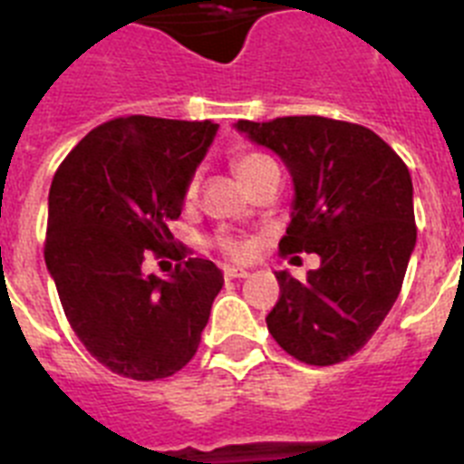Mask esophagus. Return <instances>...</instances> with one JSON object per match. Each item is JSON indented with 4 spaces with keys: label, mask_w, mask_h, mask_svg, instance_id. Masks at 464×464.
Instances as JSON below:
<instances>
[{
    "label": "esophagus",
    "mask_w": 464,
    "mask_h": 464,
    "mask_svg": "<svg viewBox=\"0 0 464 464\" xmlns=\"http://www.w3.org/2000/svg\"><path fill=\"white\" fill-rule=\"evenodd\" d=\"M251 272H246V269L239 267H225V278H248Z\"/></svg>",
    "instance_id": "1"
}]
</instances>
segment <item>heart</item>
I'll return each instance as SVG.
<instances>
[{
	"mask_svg": "<svg viewBox=\"0 0 464 464\" xmlns=\"http://www.w3.org/2000/svg\"><path fill=\"white\" fill-rule=\"evenodd\" d=\"M267 162H272V160L265 158V155L260 153H241L232 160V167H235V174L244 181V186H248V183L253 181V176H256L262 167L267 165ZM195 192H197V179H190V183H188L186 188V195L195 197ZM218 244L220 248L232 257H246L248 256V251H251L246 241L235 239V237H223Z\"/></svg>",
	"mask_w": 464,
	"mask_h": 464,
	"instance_id": "1",
	"label": "heart"
}]
</instances>
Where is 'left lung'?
I'll use <instances>...</instances> for the list:
<instances>
[{
    "label": "left lung",
    "mask_w": 464,
    "mask_h": 464,
    "mask_svg": "<svg viewBox=\"0 0 464 464\" xmlns=\"http://www.w3.org/2000/svg\"><path fill=\"white\" fill-rule=\"evenodd\" d=\"M235 127L293 176L283 256H321L306 281L276 272L281 297L269 332L302 362H343L370 342L401 290L416 246L411 174L379 134L355 122L288 116Z\"/></svg>",
    "instance_id": "1"
}]
</instances>
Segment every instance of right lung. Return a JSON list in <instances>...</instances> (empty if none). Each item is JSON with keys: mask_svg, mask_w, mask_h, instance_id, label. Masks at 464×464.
I'll list each match as a JSON object with an SVG mask.
<instances>
[{"mask_svg": "<svg viewBox=\"0 0 464 464\" xmlns=\"http://www.w3.org/2000/svg\"><path fill=\"white\" fill-rule=\"evenodd\" d=\"M218 125L127 116L85 134L48 192L46 267L88 353L134 381L167 379L197 353L223 274L188 257L167 223ZM149 252L179 260L167 279L142 272Z\"/></svg>", "mask_w": 464, "mask_h": 464, "instance_id": "add662e5", "label": "right lung"}]
</instances>
